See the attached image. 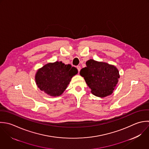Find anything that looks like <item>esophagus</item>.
Returning <instances> with one entry per match:
<instances>
[{"instance_id": "obj_1", "label": "esophagus", "mask_w": 149, "mask_h": 149, "mask_svg": "<svg viewBox=\"0 0 149 149\" xmlns=\"http://www.w3.org/2000/svg\"><path fill=\"white\" fill-rule=\"evenodd\" d=\"M77 69H78V72H79V71H80V70H81V67H80V66H79V65H78V66H77Z\"/></svg>"}]
</instances>
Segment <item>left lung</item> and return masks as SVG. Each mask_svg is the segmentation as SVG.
I'll list each match as a JSON object with an SVG mask.
<instances>
[{"mask_svg": "<svg viewBox=\"0 0 149 149\" xmlns=\"http://www.w3.org/2000/svg\"><path fill=\"white\" fill-rule=\"evenodd\" d=\"M86 65L80 71V75L91 89L92 93L100 97L111 95L120 78L118 69L114 65L93 59L88 60Z\"/></svg>", "mask_w": 149, "mask_h": 149, "instance_id": "obj_1", "label": "left lung"}]
</instances>
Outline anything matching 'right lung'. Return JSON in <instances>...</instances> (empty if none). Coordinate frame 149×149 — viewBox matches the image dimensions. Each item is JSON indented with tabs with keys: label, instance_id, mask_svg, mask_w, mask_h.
<instances>
[{
	"label": "right lung",
	"instance_id": "1",
	"mask_svg": "<svg viewBox=\"0 0 149 149\" xmlns=\"http://www.w3.org/2000/svg\"><path fill=\"white\" fill-rule=\"evenodd\" d=\"M78 70L70 64L56 61L45 64L39 68L35 75L38 87L52 96H60L68 87Z\"/></svg>",
	"mask_w": 149,
	"mask_h": 149
}]
</instances>
